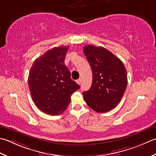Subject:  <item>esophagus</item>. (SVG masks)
Listing matches in <instances>:
<instances>
[{
    "label": "esophagus",
    "mask_w": 156,
    "mask_h": 156,
    "mask_svg": "<svg viewBox=\"0 0 156 156\" xmlns=\"http://www.w3.org/2000/svg\"><path fill=\"white\" fill-rule=\"evenodd\" d=\"M76 82L77 83V84L80 85V84H81V79H77V80L76 81Z\"/></svg>",
    "instance_id": "34e87169"
}]
</instances>
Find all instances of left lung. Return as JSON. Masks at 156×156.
<instances>
[{"mask_svg":"<svg viewBox=\"0 0 156 156\" xmlns=\"http://www.w3.org/2000/svg\"><path fill=\"white\" fill-rule=\"evenodd\" d=\"M83 52L93 74L90 89L83 93L89 107L98 112L114 109L127 86V73L122 62L104 47L85 46Z\"/></svg>","mask_w":156,"mask_h":156,"instance_id":"8db88e82","label":"left lung"}]
</instances>
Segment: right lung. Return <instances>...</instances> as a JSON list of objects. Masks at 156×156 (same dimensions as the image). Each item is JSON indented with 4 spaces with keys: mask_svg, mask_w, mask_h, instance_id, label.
I'll use <instances>...</instances> for the list:
<instances>
[{
    "mask_svg": "<svg viewBox=\"0 0 156 156\" xmlns=\"http://www.w3.org/2000/svg\"><path fill=\"white\" fill-rule=\"evenodd\" d=\"M69 46L48 50L30 69L28 85L34 104L43 112L58 115L66 109L71 96L80 86L71 78L64 60Z\"/></svg>",
    "mask_w": 156,
    "mask_h": 156,
    "instance_id": "right-lung-1",
    "label": "right lung"
}]
</instances>
